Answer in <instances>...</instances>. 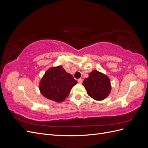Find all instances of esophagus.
I'll use <instances>...</instances> for the list:
<instances>
[{"label": "esophagus", "instance_id": "esophagus-1", "mask_svg": "<svg viewBox=\"0 0 148 148\" xmlns=\"http://www.w3.org/2000/svg\"><path fill=\"white\" fill-rule=\"evenodd\" d=\"M78 82L79 83H80V84H82V83H83V79H82V78L78 79Z\"/></svg>", "mask_w": 148, "mask_h": 148}]
</instances>
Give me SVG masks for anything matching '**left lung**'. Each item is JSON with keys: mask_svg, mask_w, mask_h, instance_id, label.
<instances>
[{"mask_svg": "<svg viewBox=\"0 0 148 148\" xmlns=\"http://www.w3.org/2000/svg\"><path fill=\"white\" fill-rule=\"evenodd\" d=\"M83 85L88 95L96 101H102L108 97L111 92L109 78L97 70H92L89 77L84 79Z\"/></svg>", "mask_w": 148, "mask_h": 148, "instance_id": "obj_1", "label": "left lung"}]
</instances>
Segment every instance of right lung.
Returning a JSON list of instances; mask_svg holds the SVG:
<instances>
[{
  "mask_svg": "<svg viewBox=\"0 0 148 148\" xmlns=\"http://www.w3.org/2000/svg\"><path fill=\"white\" fill-rule=\"evenodd\" d=\"M77 82L60 65L49 69L39 83L41 95L57 102H63Z\"/></svg>",
  "mask_w": 148,
  "mask_h": 148,
  "instance_id": "obj_1",
  "label": "right lung"
}]
</instances>
